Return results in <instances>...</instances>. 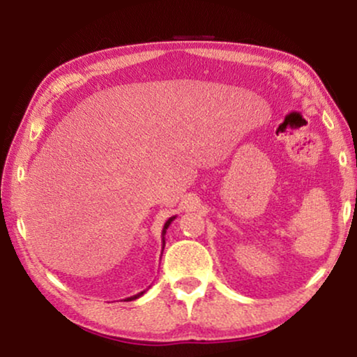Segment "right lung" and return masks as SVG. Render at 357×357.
Returning <instances> with one entry per match:
<instances>
[{"label":"right lung","instance_id":"obj_1","mask_svg":"<svg viewBox=\"0 0 357 357\" xmlns=\"http://www.w3.org/2000/svg\"><path fill=\"white\" fill-rule=\"evenodd\" d=\"M177 218V216H172V218H169L167 221H165V224H164V229H162V250H164V245H165V232H167V229H169V226L170 224H172V221L174 219ZM146 291H141V292H138V294H135V296H131V297H126V299H123V301H135V299H138V297H141L144 294Z\"/></svg>","mask_w":357,"mask_h":357}]
</instances>
